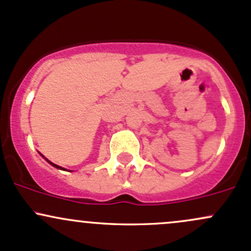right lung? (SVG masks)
Wrapping results in <instances>:
<instances>
[{
    "label": "right lung",
    "instance_id": "add662e5",
    "mask_svg": "<svg viewBox=\"0 0 251 251\" xmlns=\"http://www.w3.org/2000/svg\"><path fill=\"white\" fill-rule=\"evenodd\" d=\"M41 155H42V154H41ZM42 156H43V155H42ZM43 157H44V156H43ZM44 159H46V157H44ZM46 160H47V162H49V163H50V165H51V166H52V167L57 168V170H65V168H62V167H61V166H57V165H55V163H52V162H51V161H49L48 159H46ZM65 171H66V170H65Z\"/></svg>",
    "mask_w": 251,
    "mask_h": 251
}]
</instances>
